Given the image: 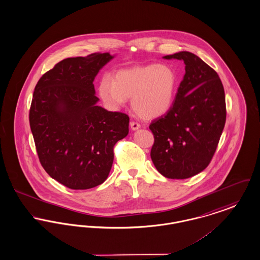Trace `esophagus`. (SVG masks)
<instances>
[{
  "mask_svg": "<svg viewBox=\"0 0 260 260\" xmlns=\"http://www.w3.org/2000/svg\"><path fill=\"white\" fill-rule=\"evenodd\" d=\"M129 124H131V128H132L133 131H137V129H138V128L140 127V124L137 122H131Z\"/></svg>",
  "mask_w": 260,
  "mask_h": 260,
  "instance_id": "esophagus-1",
  "label": "esophagus"
}]
</instances>
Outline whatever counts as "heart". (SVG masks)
I'll return each instance as SVG.
<instances>
[{"label": "heart", "instance_id": "obj_1", "mask_svg": "<svg viewBox=\"0 0 260 260\" xmlns=\"http://www.w3.org/2000/svg\"><path fill=\"white\" fill-rule=\"evenodd\" d=\"M178 88L175 71L166 64L137 66L102 78L98 93L108 107L118 110L132 98V108L144 120L159 118L173 106Z\"/></svg>", "mask_w": 260, "mask_h": 260}]
</instances>
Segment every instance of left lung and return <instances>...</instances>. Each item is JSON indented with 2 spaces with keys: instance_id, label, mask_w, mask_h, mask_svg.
<instances>
[{
  "instance_id": "left-lung-1",
  "label": "left lung",
  "mask_w": 260,
  "mask_h": 260,
  "mask_svg": "<svg viewBox=\"0 0 260 260\" xmlns=\"http://www.w3.org/2000/svg\"><path fill=\"white\" fill-rule=\"evenodd\" d=\"M163 58L183 61L185 74L170 111L149 125L150 156L161 175L183 180L213 157L226 122L225 91L218 74L197 55L183 51Z\"/></svg>"
}]
</instances>
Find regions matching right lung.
I'll list each match as a JSON object with an SVG mask.
<instances>
[{
    "label": "right lung",
    "mask_w": 260,
    "mask_h": 260,
    "mask_svg": "<svg viewBox=\"0 0 260 260\" xmlns=\"http://www.w3.org/2000/svg\"><path fill=\"white\" fill-rule=\"evenodd\" d=\"M109 53L68 58L38 80L29 110L36 151L48 175L72 189L104 183L115 144L128 134L129 118L97 106L94 78Z\"/></svg>",
    "instance_id": "add662e5"
}]
</instances>
